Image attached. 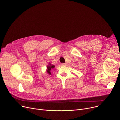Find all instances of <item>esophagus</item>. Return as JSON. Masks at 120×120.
<instances>
[{
    "label": "esophagus",
    "mask_w": 120,
    "mask_h": 120,
    "mask_svg": "<svg viewBox=\"0 0 120 120\" xmlns=\"http://www.w3.org/2000/svg\"><path fill=\"white\" fill-rule=\"evenodd\" d=\"M63 65H67V64L66 63H64V64H62Z\"/></svg>",
    "instance_id": "34e87169"
}]
</instances>
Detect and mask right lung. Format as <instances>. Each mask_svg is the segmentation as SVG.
<instances>
[{
    "label": "right lung",
    "mask_w": 120,
    "mask_h": 120,
    "mask_svg": "<svg viewBox=\"0 0 120 120\" xmlns=\"http://www.w3.org/2000/svg\"><path fill=\"white\" fill-rule=\"evenodd\" d=\"M54 67H55V66L54 65H52L51 64H49V65L47 66V69H47V72L49 74V75L51 74L50 71L52 69H53Z\"/></svg>",
    "instance_id": "obj_1"
}]
</instances>
